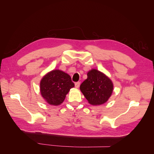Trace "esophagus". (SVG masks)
<instances>
[{
    "mask_svg": "<svg viewBox=\"0 0 154 154\" xmlns=\"http://www.w3.org/2000/svg\"><path fill=\"white\" fill-rule=\"evenodd\" d=\"M80 82H76V83H75V87H76V88H79V87H80Z\"/></svg>",
    "mask_w": 154,
    "mask_h": 154,
    "instance_id": "1",
    "label": "esophagus"
}]
</instances>
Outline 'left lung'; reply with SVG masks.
Here are the masks:
<instances>
[{
	"mask_svg": "<svg viewBox=\"0 0 154 154\" xmlns=\"http://www.w3.org/2000/svg\"><path fill=\"white\" fill-rule=\"evenodd\" d=\"M80 91L88 103L100 105L105 103L114 90L112 82L105 74L97 69H92L87 72V78L80 87Z\"/></svg>",
	"mask_w": 154,
	"mask_h": 154,
	"instance_id": "left-lung-1",
	"label": "left lung"
}]
</instances>
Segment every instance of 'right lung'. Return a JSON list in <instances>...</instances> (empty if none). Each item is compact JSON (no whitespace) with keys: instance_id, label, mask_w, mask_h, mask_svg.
Returning a JSON list of instances; mask_svg holds the SVG:
<instances>
[{"instance_id":"obj_1","label":"right lung","mask_w":154,"mask_h":154,"mask_svg":"<svg viewBox=\"0 0 154 154\" xmlns=\"http://www.w3.org/2000/svg\"><path fill=\"white\" fill-rule=\"evenodd\" d=\"M74 87L67 73L60 69H53L41 79L40 92L46 103L58 106L63 103L70 89Z\"/></svg>"}]
</instances>
